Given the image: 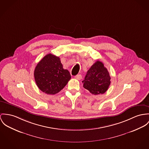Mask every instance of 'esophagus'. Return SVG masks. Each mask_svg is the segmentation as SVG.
Here are the masks:
<instances>
[{"instance_id": "obj_1", "label": "esophagus", "mask_w": 149, "mask_h": 149, "mask_svg": "<svg viewBox=\"0 0 149 149\" xmlns=\"http://www.w3.org/2000/svg\"><path fill=\"white\" fill-rule=\"evenodd\" d=\"M75 79H78V80H80L81 79V75L80 74H78V75H77L76 76H75L74 77Z\"/></svg>"}]
</instances>
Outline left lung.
<instances>
[{"instance_id":"left-lung-1","label":"left lung","mask_w":149,"mask_h":149,"mask_svg":"<svg viewBox=\"0 0 149 149\" xmlns=\"http://www.w3.org/2000/svg\"><path fill=\"white\" fill-rule=\"evenodd\" d=\"M109 73L102 62L96 61L89 69L82 81L83 87L93 95L103 94L111 84Z\"/></svg>"}]
</instances>
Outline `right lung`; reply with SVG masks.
Segmentation results:
<instances>
[{
	"instance_id": "obj_1",
	"label": "right lung",
	"mask_w": 149,
	"mask_h": 149,
	"mask_svg": "<svg viewBox=\"0 0 149 149\" xmlns=\"http://www.w3.org/2000/svg\"><path fill=\"white\" fill-rule=\"evenodd\" d=\"M34 77L39 89L49 95L61 91L71 78L69 71L63 68L60 58L52 54L46 55L37 63Z\"/></svg>"
}]
</instances>
